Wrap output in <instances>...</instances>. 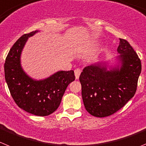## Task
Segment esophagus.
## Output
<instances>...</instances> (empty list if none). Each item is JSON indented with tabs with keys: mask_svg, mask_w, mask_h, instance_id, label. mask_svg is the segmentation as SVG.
Wrapping results in <instances>:
<instances>
[{
	"mask_svg": "<svg viewBox=\"0 0 146 146\" xmlns=\"http://www.w3.org/2000/svg\"><path fill=\"white\" fill-rule=\"evenodd\" d=\"M80 74H81V70H80V69H77L74 70V75H75V78L77 79V80L79 79Z\"/></svg>",
	"mask_w": 146,
	"mask_h": 146,
	"instance_id": "1",
	"label": "esophagus"
}]
</instances>
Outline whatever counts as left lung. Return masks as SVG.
<instances>
[{
    "label": "left lung",
    "instance_id": "obj_1",
    "mask_svg": "<svg viewBox=\"0 0 146 146\" xmlns=\"http://www.w3.org/2000/svg\"><path fill=\"white\" fill-rule=\"evenodd\" d=\"M119 40V55L111 65L90 64L80 76L84 106L94 117L113 114L136 92L141 61L127 41Z\"/></svg>",
    "mask_w": 146,
    "mask_h": 146
}]
</instances>
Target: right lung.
<instances>
[{"label":"right lung","instance_id":"add662e5","mask_svg":"<svg viewBox=\"0 0 146 146\" xmlns=\"http://www.w3.org/2000/svg\"><path fill=\"white\" fill-rule=\"evenodd\" d=\"M40 31L21 36L9 50L4 64L5 79L13 99L19 108L45 117L54 112L69 83L75 80L74 71H58L48 77L35 80L21 66V55L29 37Z\"/></svg>","mask_w":146,"mask_h":146}]
</instances>
